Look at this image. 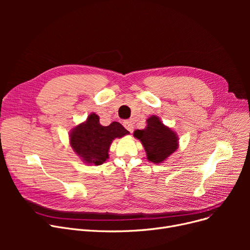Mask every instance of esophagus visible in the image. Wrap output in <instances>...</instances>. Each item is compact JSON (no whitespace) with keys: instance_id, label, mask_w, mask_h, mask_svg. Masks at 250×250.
Returning a JSON list of instances; mask_svg holds the SVG:
<instances>
[{"instance_id":"esophagus-1","label":"esophagus","mask_w":250,"mask_h":250,"mask_svg":"<svg viewBox=\"0 0 250 250\" xmlns=\"http://www.w3.org/2000/svg\"><path fill=\"white\" fill-rule=\"evenodd\" d=\"M123 125H124V126L128 130L129 133H132L133 130H134V125L132 124V122H129V121H125V122L123 123Z\"/></svg>"}]
</instances>
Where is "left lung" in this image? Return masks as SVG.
Here are the masks:
<instances>
[{"mask_svg": "<svg viewBox=\"0 0 250 250\" xmlns=\"http://www.w3.org/2000/svg\"><path fill=\"white\" fill-rule=\"evenodd\" d=\"M134 136L142 142L148 160L155 164L163 162L178 148L177 135L156 115L148 118L146 128L135 130Z\"/></svg>", "mask_w": 250, "mask_h": 250, "instance_id": "obj_1", "label": "left lung"}]
</instances>
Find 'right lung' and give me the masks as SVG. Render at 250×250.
<instances>
[{
  "mask_svg": "<svg viewBox=\"0 0 250 250\" xmlns=\"http://www.w3.org/2000/svg\"><path fill=\"white\" fill-rule=\"evenodd\" d=\"M120 123L113 122L104 126L99 123V116L91 113L87 121L78 125L70 134V143L73 150L89 165H101L108 159V151L115 138L128 135Z\"/></svg>",
  "mask_w": 250,
  "mask_h": 250,
  "instance_id": "add662e5",
  "label": "right lung"
}]
</instances>
